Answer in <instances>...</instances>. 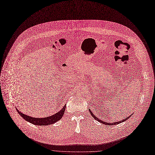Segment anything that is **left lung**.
<instances>
[{
    "label": "left lung",
    "mask_w": 155,
    "mask_h": 155,
    "mask_svg": "<svg viewBox=\"0 0 155 155\" xmlns=\"http://www.w3.org/2000/svg\"><path fill=\"white\" fill-rule=\"evenodd\" d=\"M89 112H90V113L91 114V115L93 117V118L95 119V120H97L98 122H100L101 123H102V124H105V125H117V124H120V123H122V122H125V120H127L128 118H129L130 117V116H129L127 118H125V119H124V120H122V121H120V122H114V123H107V122H104V121H101V120H99V118H97L95 115H94V114L92 113V111H91V110H89Z\"/></svg>",
    "instance_id": "1"
}]
</instances>
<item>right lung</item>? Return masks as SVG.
Segmentation results:
<instances>
[{"instance_id":"add662e5","label":"right lung","mask_w":155,"mask_h":155,"mask_svg":"<svg viewBox=\"0 0 155 155\" xmlns=\"http://www.w3.org/2000/svg\"><path fill=\"white\" fill-rule=\"evenodd\" d=\"M65 107H66V105H64L61 110H60L59 112H58L57 113L54 114V115L48 117L41 118H33L28 115H25V114L20 112L18 110H17V111L18 112L19 115L22 117L23 118H24L25 120L27 121V122L32 124H34L36 125H48L52 124L54 123H56L63 117L65 111Z\"/></svg>"}]
</instances>
